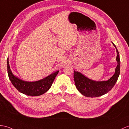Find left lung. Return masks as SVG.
<instances>
[{
    "label": "left lung",
    "instance_id": "left-lung-1",
    "mask_svg": "<svg viewBox=\"0 0 129 129\" xmlns=\"http://www.w3.org/2000/svg\"><path fill=\"white\" fill-rule=\"evenodd\" d=\"M112 43L116 49L117 56L116 60L118 65L115 68L114 74L109 80L102 81H95L87 78L79 72L74 71V78L75 86L78 91L85 97H97L105 94L111 90L117 81L120 74V61L118 50L115 45L113 42Z\"/></svg>",
    "mask_w": 129,
    "mask_h": 129
}]
</instances>
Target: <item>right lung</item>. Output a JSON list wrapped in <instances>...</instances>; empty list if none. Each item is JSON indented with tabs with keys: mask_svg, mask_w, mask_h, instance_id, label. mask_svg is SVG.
<instances>
[{
	"mask_svg": "<svg viewBox=\"0 0 129 129\" xmlns=\"http://www.w3.org/2000/svg\"><path fill=\"white\" fill-rule=\"evenodd\" d=\"M7 68L9 78L12 84L20 92L29 96H38L48 91L59 73L58 70L37 81L28 82L21 80L14 75L10 69L8 58L7 59Z\"/></svg>",
	"mask_w": 129,
	"mask_h": 129,
	"instance_id": "right-lung-1",
	"label": "right lung"
}]
</instances>
